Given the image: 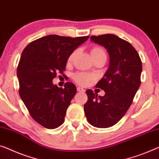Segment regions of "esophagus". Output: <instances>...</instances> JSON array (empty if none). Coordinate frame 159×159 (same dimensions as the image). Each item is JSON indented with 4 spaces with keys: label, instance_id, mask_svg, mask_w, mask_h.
Segmentation results:
<instances>
[{
    "label": "esophagus",
    "instance_id": "34e87169",
    "mask_svg": "<svg viewBox=\"0 0 159 159\" xmlns=\"http://www.w3.org/2000/svg\"><path fill=\"white\" fill-rule=\"evenodd\" d=\"M77 91L78 92H84L85 90L83 89V88H82V87H78L77 88Z\"/></svg>",
    "mask_w": 159,
    "mask_h": 159
}]
</instances>
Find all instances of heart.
Here are the masks:
<instances>
[{
  "instance_id": "1",
  "label": "heart",
  "mask_w": 159,
  "mask_h": 159,
  "mask_svg": "<svg viewBox=\"0 0 159 159\" xmlns=\"http://www.w3.org/2000/svg\"><path fill=\"white\" fill-rule=\"evenodd\" d=\"M90 53H91V55L93 60L95 58L101 57V56H106V52L105 51L100 47H94L91 49L90 50ZM77 55V50L73 51V52L70 55L69 57L67 59V62L70 64V63L72 62V61L74 60L75 56ZM94 75L91 74H89V73H84V72H80V73H76V74L74 75L73 76V79L75 82L78 84L82 85V86H85L89 84V83L92 81V80H94Z\"/></svg>"
}]
</instances>
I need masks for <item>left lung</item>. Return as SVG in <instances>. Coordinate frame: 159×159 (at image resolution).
<instances>
[{
	"label": "left lung",
	"instance_id": "left-lung-1",
	"mask_svg": "<svg viewBox=\"0 0 159 159\" xmlns=\"http://www.w3.org/2000/svg\"><path fill=\"white\" fill-rule=\"evenodd\" d=\"M90 40L107 49L109 66L96 84L105 92L104 96L98 97L87 89L84 111L91 125L108 128L120 120L132 104L141 84L142 64L135 48L118 36L105 34L91 36Z\"/></svg>",
	"mask_w": 159,
	"mask_h": 159
}]
</instances>
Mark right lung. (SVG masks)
<instances>
[{
	"instance_id": "right-lung-1",
	"label": "right lung",
	"mask_w": 159,
	"mask_h": 159,
	"mask_svg": "<svg viewBox=\"0 0 159 159\" xmlns=\"http://www.w3.org/2000/svg\"><path fill=\"white\" fill-rule=\"evenodd\" d=\"M89 38L50 35L30 43L22 52L17 70L19 94L30 116L44 127L52 129L64 123L77 89L72 82L58 87L52 80L65 70L70 55Z\"/></svg>"
}]
</instances>
